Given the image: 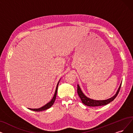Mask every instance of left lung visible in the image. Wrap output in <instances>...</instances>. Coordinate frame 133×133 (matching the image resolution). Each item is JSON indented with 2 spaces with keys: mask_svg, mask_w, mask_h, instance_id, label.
Returning <instances> with one entry per match:
<instances>
[{
  "mask_svg": "<svg viewBox=\"0 0 133 133\" xmlns=\"http://www.w3.org/2000/svg\"><path fill=\"white\" fill-rule=\"evenodd\" d=\"M121 84H122V82L119 85V87L117 89V91L116 92V93L114 95V96L106 100H94L89 98H88L82 92L80 87H79V86L78 84H77V93H78V96L79 97V98H80L82 101V103L84 105L88 106V107H99V106L106 105L109 104L111 102H112V101L116 98L117 95H118L119 92Z\"/></svg>",
  "mask_w": 133,
  "mask_h": 133,
  "instance_id": "1",
  "label": "left lung"
}]
</instances>
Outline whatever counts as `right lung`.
<instances>
[{"instance_id":"obj_1","label":"right lung","mask_w":133,"mask_h":133,"mask_svg":"<svg viewBox=\"0 0 133 133\" xmlns=\"http://www.w3.org/2000/svg\"><path fill=\"white\" fill-rule=\"evenodd\" d=\"M61 80V79H59V81H58L57 84V87H56V91H55V94L54 95V97H53L52 99L51 100V101H50V102L49 103H47L46 105H45L44 106H43V107H42L40 108H38V109H30V108H28L29 110H31L32 111H37V112H39V111H44V110H46L47 109H48L49 108H50L53 105V104H54V103H55V101L56 100V96H57V90H58V84H59V81Z\"/></svg>"}]
</instances>
